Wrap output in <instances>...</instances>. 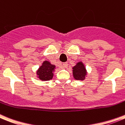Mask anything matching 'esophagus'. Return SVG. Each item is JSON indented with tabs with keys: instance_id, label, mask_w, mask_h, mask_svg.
<instances>
[{
	"instance_id": "34e87169",
	"label": "esophagus",
	"mask_w": 125,
	"mask_h": 125,
	"mask_svg": "<svg viewBox=\"0 0 125 125\" xmlns=\"http://www.w3.org/2000/svg\"><path fill=\"white\" fill-rule=\"evenodd\" d=\"M62 68H67L68 66V63L66 62H65V63H63L62 65Z\"/></svg>"
}]
</instances>
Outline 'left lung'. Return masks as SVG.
I'll use <instances>...</instances> for the list:
<instances>
[{
  "label": "left lung",
  "mask_w": 125,
  "mask_h": 125,
  "mask_svg": "<svg viewBox=\"0 0 125 125\" xmlns=\"http://www.w3.org/2000/svg\"><path fill=\"white\" fill-rule=\"evenodd\" d=\"M73 74L75 79L81 81L85 79L87 76V70L82 62L77 63L76 65L73 67Z\"/></svg>",
  "instance_id": "obj_1"
}]
</instances>
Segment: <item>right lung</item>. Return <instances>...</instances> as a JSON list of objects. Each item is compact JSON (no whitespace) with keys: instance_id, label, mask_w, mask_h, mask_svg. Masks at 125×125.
<instances>
[{"instance_id":"obj_1","label":"right lung","mask_w":125,"mask_h":125,"mask_svg":"<svg viewBox=\"0 0 125 125\" xmlns=\"http://www.w3.org/2000/svg\"><path fill=\"white\" fill-rule=\"evenodd\" d=\"M55 68V65L51 64L49 62L45 60L37 70V77L42 81H49L52 79Z\"/></svg>"}]
</instances>
